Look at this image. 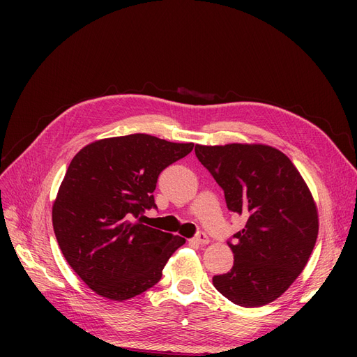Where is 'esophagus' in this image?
Listing matches in <instances>:
<instances>
[{
    "mask_svg": "<svg viewBox=\"0 0 357 357\" xmlns=\"http://www.w3.org/2000/svg\"><path fill=\"white\" fill-rule=\"evenodd\" d=\"M193 241H195L197 244H208L210 238L207 236V234L199 232V234H197L195 236H193Z\"/></svg>",
    "mask_w": 357,
    "mask_h": 357,
    "instance_id": "esophagus-1",
    "label": "esophagus"
}]
</instances>
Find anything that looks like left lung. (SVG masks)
<instances>
[{"label": "left lung", "mask_w": 357, "mask_h": 357, "mask_svg": "<svg viewBox=\"0 0 357 357\" xmlns=\"http://www.w3.org/2000/svg\"><path fill=\"white\" fill-rule=\"evenodd\" d=\"M195 155L223 189L228 210L245 219L228 243L234 266L213 284L236 305H266L298 278L317 240L319 214L307 183L271 146L197 144Z\"/></svg>", "instance_id": "8db88e82"}]
</instances>
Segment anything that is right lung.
Segmentation results:
<instances>
[{"label": "right lung", "instance_id": "right-lung-1", "mask_svg": "<svg viewBox=\"0 0 357 357\" xmlns=\"http://www.w3.org/2000/svg\"><path fill=\"white\" fill-rule=\"evenodd\" d=\"M192 149L193 143L131 134L98 139L73 158L52 207L53 231L66 261L95 294L113 301L143 294L185 244L139 215L156 208L162 169Z\"/></svg>", "mask_w": 357, "mask_h": 357}]
</instances>
